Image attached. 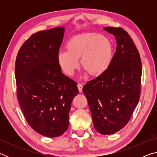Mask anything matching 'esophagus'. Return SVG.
I'll list each match as a JSON object with an SVG mask.
<instances>
[{"label": "esophagus", "instance_id": "obj_1", "mask_svg": "<svg viewBox=\"0 0 157 157\" xmlns=\"http://www.w3.org/2000/svg\"><path fill=\"white\" fill-rule=\"evenodd\" d=\"M82 87H83V86H82V84L81 83H78V88L79 89V92H82Z\"/></svg>", "mask_w": 157, "mask_h": 157}]
</instances>
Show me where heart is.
Listing matches in <instances>:
<instances>
[{
    "label": "heart",
    "instance_id": "1",
    "mask_svg": "<svg viewBox=\"0 0 157 157\" xmlns=\"http://www.w3.org/2000/svg\"><path fill=\"white\" fill-rule=\"evenodd\" d=\"M67 50L58 53V63L66 74L72 75L79 67V58L86 72L99 76L107 71L113 59V45L107 36L83 33L67 43Z\"/></svg>",
    "mask_w": 157,
    "mask_h": 157
}]
</instances>
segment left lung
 Here are the masks:
<instances>
[{
    "label": "left lung",
    "mask_w": 157,
    "mask_h": 157,
    "mask_svg": "<svg viewBox=\"0 0 157 157\" xmlns=\"http://www.w3.org/2000/svg\"><path fill=\"white\" fill-rule=\"evenodd\" d=\"M104 30L115 36L116 51L107 71L87 82L82 91L95 129L108 135L123 129L131 118L140 99L142 65L139 52L125 30L113 27Z\"/></svg>",
    "instance_id": "1"
}]
</instances>
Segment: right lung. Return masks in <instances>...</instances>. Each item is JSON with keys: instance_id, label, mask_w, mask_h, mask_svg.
Instances as JSON below:
<instances>
[{"instance_id": "add662e5", "label": "right lung", "mask_w": 157, "mask_h": 157, "mask_svg": "<svg viewBox=\"0 0 157 157\" xmlns=\"http://www.w3.org/2000/svg\"><path fill=\"white\" fill-rule=\"evenodd\" d=\"M64 28L32 34L15 62L17 95L23 115L34 131L57 137L68 129L69 111L79 93L77 82L63 75L57 56Z\"/></svg>"}]
</instances>
